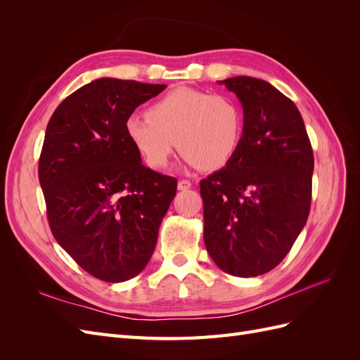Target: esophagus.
<instances>
[{
	"instance_id": "obj_1",
	"label": "esophagus",
	"mask_w": 360,
	"mask_h": 360,
	"mask_svg": "<svg viewBox=\"0 0 360 360\" xmlns=\"http://www.w3.org/2000/svg\"><path fill=\"white\" fill-rule=\"evenodd\" d=\"M191 186H192V183L189 180H180L177 184L179 191H188V189H191Z\"/></svg>"
}]
</instances>
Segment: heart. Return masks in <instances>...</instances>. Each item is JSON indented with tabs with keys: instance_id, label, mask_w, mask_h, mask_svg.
I'll list each match as a JSON object with an SVG mask.
<instances>
[{
	"instance_id": "b5f03b06",
	"label": "heart",
	"mask_w": 360,
	"mask_h": 360,
	"mask_svg": "<svg viewBox=\"0 0 360 360\" xmlns=\"http://www.w3.org/2000/svg\"><path fill=\"white\" fill-rule=\"evenodd\" d=\"M124 130L150 168H165L177 146L191 165L214 171L240 147L243 112L231 97L180 86L151 105L148 115H130Z\"/></svg>"
}]
</instances>
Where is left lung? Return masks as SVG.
I'll return each mask as SVG.
<instances>
[{
  "instance_id": "obj_1",
  "label": "left lung",
  "mask_w": 360,
  "mask_h": 360,
  "mask_svg": "<svg viewBox=\"0 0 360 360\" xmlns=\"http://www.w3.org/2000/svg\"><path fill=\"white\" fill-rule=\"evenodd\" d=\"M217 82L242 103L243 135L233 159L200 183L204 243L225 274L258 276L285 258L308 221L312 147L297 106L274 85Z\"/></svg>"
}]
</instances>
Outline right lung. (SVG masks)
Masks as SVG:
<instances>
[{"label":"right lung","mask_w":360,"mask_h":360,"mask_svg":"<svg viewBox=\"0 0 360 360\" xmlns=\"http://www.w3.org/2000/svg\"><path fill=\"white\" fill-rule=\"evenodd\" d=\"M167 89L99 78L53 111L39 160L51 231L85 271L124 282L144 270L177 180L143 165L124 123Z\"/></svg>","instance_id":"right-lung-1"}]
</instances>
